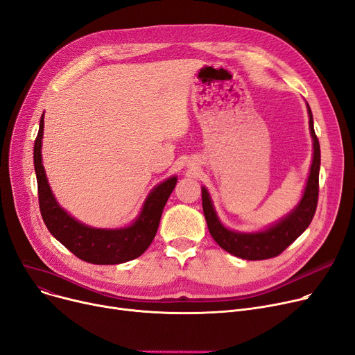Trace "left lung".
Here are the masks:
<instances>
[{"label": "left lung", "mask_w": 355, "mask_h": 355, "mask_svg": "<svg viewBox=\"0 0 355 355\" xmlns=\"http://www.w3.org/2000/svg\"><path fill=\"white\" fill-rule=\"evenodd\" d=\"M309 114V129L311 137L313 141V158L309 177L306 181V187L300 204L281 221L269 227L265 232L257 233H240L226 229L221 225L209 191L201 189L202 198V211L206 216L207 227L211 237L217 241V245L225 249L226 252L246 259V260H265L281 254L289 245L300 237L311 225L313 218L316 204H318V193H320V165H321V149L320 141L315 135L313 130V118L312 112L308 105Z\"/></svg>", "instance_id": "1"}]
</instances>
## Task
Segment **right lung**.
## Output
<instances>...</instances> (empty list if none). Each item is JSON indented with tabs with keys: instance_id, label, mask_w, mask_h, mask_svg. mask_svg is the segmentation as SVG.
<instances>
[{
	"instance_id": "1",
	"label": "right lung",
	"mask_w": 355,
	"mask_h": 355,
	"mask_svg": "<svg viewBox=\"0 0 355 355\" xmlns=\"http://www.w3.org/2000/svg\"><path fill=\"white\" fill-rule=\"evenodd\" d=\"M44 114L34 142V170L39 187L42 217L49 232L74 256L93 265H118L141 256L157 234L162 210L175 189L177 177H171L146 197L142 211L132 225L123 229H93L70 217L55 201L42 164V138Z\"/></svg>"
}]
</instances>
